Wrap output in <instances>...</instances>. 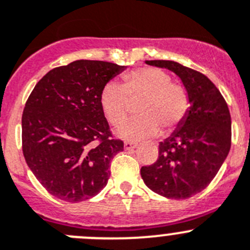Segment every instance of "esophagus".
Returning <instances> with one entry per match:
<instances>
[{
  "label": "esophagus",
  "instance_id": "obj_1",
  "mask_svg": "<svg viewBox=\"0 0 250 250\" xmlns=\"http://www.w3.org/2000/svg\"><path fill=\"white\" fill-rule=\"evenodd\" d=\"M137 143H133V142H125V149L129 150V149H134L137 148Z\"/></svg>",
  "mask_w": 250,
  "mask_h": 250
}]
</instances>
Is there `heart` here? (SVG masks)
Here are the masks:
<instances>
[{
  "instance_id": "b5f03b06",
  "label": "heart",
  "mask_w": 250,
  "mask_h": 250,
  "mask_svg": "<svg viewBox=\"0 0 250 250\" xmlns=\"http://www.w3.org/2000/svg\"><path fill=\"white\" fill-rule=\"evenodd\" d=\"M101 107L114 127L127 121L130 103L141 101L137 108L138 118L120 129L127 139L173 133L186 120L190 100L186 87L172 82L167 72L156 67H141L121 78V84H107L101 93Z\"/></svg>"
}]
</instances>
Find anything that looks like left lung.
Wrapping results in <instances>:
<instances>
[{
    "label": "left lung",
    "instance_id": "8db88e82",
    "mask_svg": "<svg viewBox=\"0 0 250 250\" xmlns=\"http://www.w3.org/2000/svg\"><path fill=\"white\" fill-rule=\"evenodd\" d=\"M150 66L174 72L189 94L184 122L159 143L158 159L141 168L142 179L154 193L172 199H187L213 181L231 145L228 104L208 77L174 61H146Z\"/></svg>",
    "mask_w": 250,
    "mask_h": 250
}]
</instances>
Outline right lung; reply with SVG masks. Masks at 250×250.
Segmentation results:
<instances>
[{
    "instance_id": "1",
    "label": "right lung",
    "mask_w": 250,
    "mask_h": 250,
    "mask_svg": "<svg viewBox=\"0 0 250 250\" xmlns=\"http://www.w3.org/2000/svg\"><path fill=\"white\" fill-rule=\"evenodd\" d=\"M125 69L80 60L56 67L31 92L22 113V152L49 194L77 203L107 184L111 162L123 150L101 107V93Z\"/></svg>"
}]
</instances>
